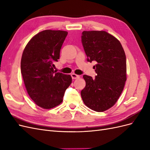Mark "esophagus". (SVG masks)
Masks as SVG:
<instances>
[{
    "instance_id": "1",
    "label": "esophagus",
    "mask_w": 150,
    "mask_h": 150,
    "mask_svg": "<svg viewBox=\"0 0 150 150\" xmlns=\"http://www.w3.org/2000/svg\"><path fill=\"white\" fill-rule=\"evenodd\" d=\"M71 77H72V79H79L80 78V76L77 75L74 73H72V74H71Z\"/></svg>"
}]
</instances>
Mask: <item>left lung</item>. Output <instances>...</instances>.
<instances>
[{
  "label": "left lung",
  "mask_w": 150,
  "mask_h": 150,
  "mask_svg": "<svg viewBox=\"0 0 150 150\" xmlns=\"http://www.w3.org/2000/svg\"><path fill=\"white\" fill-rule=\"evenodd\" d=\"M81 41L87 61H96L94 79L84 75L85 88L81 95L91 110L103 112L115 104L126 81V55L115 37L104 30L83 31Z\"/></svg>",
  "instance_id": "1"
}]
</instances>
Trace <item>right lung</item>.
Wrapping results in <instances>:
<instances>
[{
    "instance_id": "obj_1",
    "label": "right lung",
    "mask_w": 150,
    "mask_h": 150,
    "mask_svg": "<svg viewBox=\"0 0 150 150\" xmlns=\"http://www.w3.org/2000/svg\"><path fill=\"white\" fill-rule=\"evenodd\" d=\"M67 35V31L59 30L40 32L32 38L22 53L21 70L26 90L35 104L43 109L59 105L72 83L70 75L54 70Z\"/></svg>"
}]
</instances>
